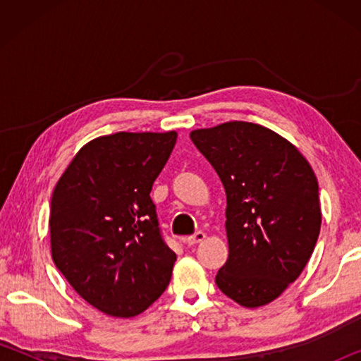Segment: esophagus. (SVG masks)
Instances as JSON below:
<instances>
[{
    "label": "esophagus",
    "instance_id": "esophagus-1",
    "mask_svg": "<svg viewBox=\"0 0 361 361\" xmlns=\"http://www.w3.org/2000/svg\"><path fill=\"white\" fill-rule=\"evenodd\" d=\"M205 237H207V235H205V232H202V231H197V232H195V234L186 237L185 242L188 243V245H195V243L202 242V240L205 239Z\"/></svg>",
    "mask_w": 361,
    "mask_h": 361
}]
</instances>
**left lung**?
<instances>
[{"instance_id":"8db88e82","label":"left lung","mask_w":361,"mask_h":361,"mask_svg":"<svg viewBox=\"0 0 361 361\" xmlns=\"http://www.w3.org/2000/svg\"><path fill=\"white\" fill-rule=\"evenodd\" d=\"M189 137L226 191L229 256L218 288L248 309L272 302L301 276L319 239L312 167L288 140L253 122H224Z\"/></svg>"}]
</instances>
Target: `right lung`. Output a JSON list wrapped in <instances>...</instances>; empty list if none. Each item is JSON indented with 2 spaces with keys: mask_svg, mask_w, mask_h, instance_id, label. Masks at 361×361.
Listing matches in <instances>:
<instances>
[{
  "mask_svg": "<svg viewBox=\"0 0 361 361\" xmlns=\"http://www.w3.org/2000/svg\"><path fill=\"white\" fill-rule=\"evenodd\" d=\"M176 132H118L73 157L51 200L52 259L84 301L130 319L166 291L176 255L162 240L152 183Z\"/></svg>",
  "mask_w": 361,
  "mask_h": 361,
  "instance_id": "add662e5",
  "label": "right lung"
}]
</instances>
